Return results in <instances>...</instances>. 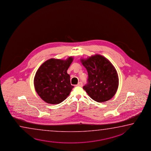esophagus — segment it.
<instances>
[{"mask_svg": "<svg viewBox=\"0 0 151 151\" xmlns=\"http://www.w3.org/2000/svg\"><path fill=\"white\" fill-rule=\"evenodd\" d=\"M77 86H79V87H82V86H83V84H82V82H79L78 84L77 85Z\"/></svg>", "mask_w": 151, "mask_h": 151, "instance_id": "34e87169", "label": "esophagus"}]
</instances>
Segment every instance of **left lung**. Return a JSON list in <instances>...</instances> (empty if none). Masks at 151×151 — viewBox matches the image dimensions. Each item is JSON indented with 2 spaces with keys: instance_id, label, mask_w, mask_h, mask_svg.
Wrapping results in <instances>:
<instances>
[{
  "instance_id": "left-lung-1",
  "label": "left lung",
  "mask_w": 151,
  "mask_h": 151,
  "mask_svg": "<svg viewBox=\"0 0 151 151\" xmlns=\"http://www.w3.org/2000/svg\"><path fill=\"white\" fill-rule=\"evenodd\" d=\"M88 74V84L83 89L96 101H107L115 96L119 78L115 67L105 57L96 54L87 59H80Z\"/></svg>"
}]
</instances>
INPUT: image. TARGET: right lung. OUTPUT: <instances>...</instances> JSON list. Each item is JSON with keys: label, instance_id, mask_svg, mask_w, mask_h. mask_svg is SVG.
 <instances>
[{"label": "right lung", "instance_id": "right-lung-1", "mask_svg": "<svg viewBox=\"0 0 151 151\" xmlns=\"http://www.w3.org/2000/svg\"><path fill=\"white\" fill-rule=\"evenodd\" d=\"M73 60L49 59L37 70L34 79L35 89L41 99L50 104H58L64 101L73 86L70 83L67 70Z\"/></svg>", "mask_w": 151, "mask_h": 151}]
</instances>
